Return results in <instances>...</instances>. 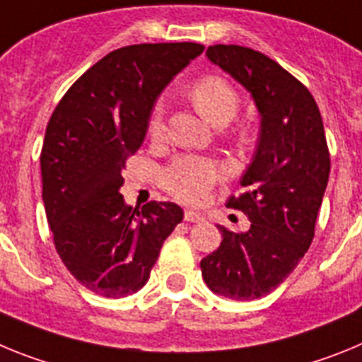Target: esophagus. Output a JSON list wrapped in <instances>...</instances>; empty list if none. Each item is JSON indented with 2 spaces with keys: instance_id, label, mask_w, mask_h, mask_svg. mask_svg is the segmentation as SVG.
Here are the masks:
<instances>
[{
  "instance_id": "1",
  "label": "esophagus",
  "mask_w": 362,
  "mask_h": 362,
  "mask_svg": "<svg viewBox=\"0 0 362 362\" xmlns=\"http://www.w3.org/2000/svg\"><path fill=\"white\" fill-rule=\"evenodd\" d=\"M203 219H204L203 214L197 212V210H192V209L185 210V221H188V223H201Z\"/></svg>"
}]
</instances>
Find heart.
I'll return each instance as SVG.
<instances>
[{
    "label": "heart",
    "mask_w": 362,
    "mask_h": 362,
    "mask_svg": "<svg viewBox=\"0 0 362 362\" xmlns=\"http://www.w3.org/2000/svg\"><path fill=\"white\" fill-rule=\"evenodd\" d=\"M190 99L201 116L214 124H226L239 110V95L226 79L203 76L190 86ZM165 105L153 107L148 119V136L153 141L165 137ZM225 174V168L201 156H181L166 166L161 174L163 187L183 203H199L209 196L214 185Z\"/></svg>",
    "instance_id": "b5f03b06"
}]
</instances>
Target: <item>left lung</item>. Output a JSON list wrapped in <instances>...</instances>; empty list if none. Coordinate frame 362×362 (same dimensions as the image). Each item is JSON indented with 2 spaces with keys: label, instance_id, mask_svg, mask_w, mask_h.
Wrapping results in <instances>:
<instances>
[{
  "label": "left lung",
  "instance_id": "obj_1",
  "mask_svg": "<svg viewBox=\"0 0 362 362\" xmlns=\"http://www.w3.org/2000/svg\"><path fill=\"white\" fill-rule=\"evenodd\" d=\"M206 56L250 92L261 132L241 179L246 192L226 201L250 228L235 233L217 225L223 241L201 272L217 296L252 300L276 290L312 245L330 152L315 99L279 63L239 45H214Z\"/></svg>",
  "mask_w": 362,
  "mask_h": 362
}]
</instances>
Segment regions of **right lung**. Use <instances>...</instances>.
<instances>
[{
  "label": "right lung",
  "mask_w": 362,
  "mask_h": 362,
  "mask_svg": "<svg viewBox=\"0 0 362 362\" xmlns=\"http://www.w3.org/2000/svg\"><path fill=\"white\" fill-rule=\"evenodd\" d=\"M203 50L188 41L114 50L70 86L50 116L40 158L45 212L66 270L98 296L141 290L183 221L181 206L168 201L127 206L119 188L158 95Z\"/></svg>",
  "instance_id": "add662e5"
}]
</instances>
